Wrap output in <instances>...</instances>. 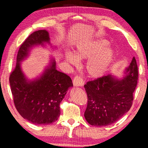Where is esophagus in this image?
<instances>
[{
    "label": "esophagus",
    "instance_id": "34e87169",
    "mask_svg": "<svg viewBox=\"0 0 148 148\" xmlns=\"http://www.w3.org/2000/svg\"><path fill=\"white\" fill-rule=\"evenodd\" d=\"M74 86L79 87V86H83L84 85V81L83 79L79 76H75L73 81Z\"/></svg>",
    "mask_w": 148,
    "mask_h": 148
}]
</instances>
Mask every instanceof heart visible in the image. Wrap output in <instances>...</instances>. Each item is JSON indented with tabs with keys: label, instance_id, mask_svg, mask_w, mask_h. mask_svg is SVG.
<instances>
[{
	"label": "heart",
	"instance_id": "b5f03b06",
	"mask_svg": "<svg viewBox=\"0 0 148 148\" xmlns=\"http://www.w3.org/2000/svg\"><path fill=\"white\" fill-rule=\"evenodd\" d=\"M108 45V42L102 38L82 42L77 46L74 53L64 52V59L68 64L76 66L79 60L89 58L86 65L87 73L92 77H99L106 73L114 59V50Z\"/></svg>",
	"mask_w": 148,
	"mask_h": 148
}]
</instances>
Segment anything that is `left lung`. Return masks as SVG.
<instances>
[{"label":"left lung","instance_id":"obj_1","mask_svg":"<svg viewBox=\"0 0 148 148\" xmlns=\"http://www.w3.org/2000/svg\"><path fill=\"white\" fill-rule=\"evenodd\" d=\"M123 73V78L108 74L85 85L88 106L84 116L89 124L96 127L110 125L131 108L138 77L135 57Z\"/></svg>","mask_w":148,"mask_h":148}]
</instances>
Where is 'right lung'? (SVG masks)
I'll return each instance as SVG.
<instances>
[{
    "mask_svg": "<svg viewBox=\"0 0 148 148\" xmlns=\"http://www.w3.org/2000/svg\"><path fill=\"white\" fill-rule=\"evenodd\" d=\"M50 44L49 33L45 29L32 33L20 46L15 70L9 77L14 104L23 119L35 125H49L55 122L60 114V103L67 90L73 86L69 76L56 70L54 58L39 77L28 79L21 69V63L30 54L32 48Z\"/></svg>",
    "mask_w": 148,
    "mask_h": 148,
    "instance_id": "add662e5",
    "label": "right lung"
}]
</instances>
